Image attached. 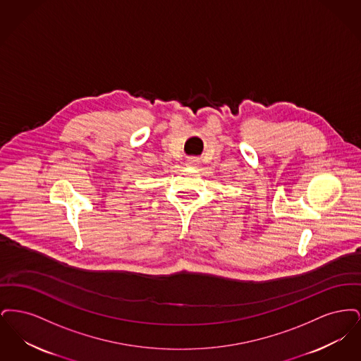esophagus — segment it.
<instances>
[{
	"mask_svg": "<svg viewBox=\"0 0 361 361\" xmlns=\"http://www.w3.org/2000/svg\"><path fill=\"white\" fill-rule=\"evenodd\" d=\"M197 164V161L195 159V158H189L188 161H187V165L188 166H195Z\"/></svg>",
	"mask_w": 361,
	"mask_h": 361,
	"instance_id": "1",
	"label": "esophagus"
}]
</instances>
